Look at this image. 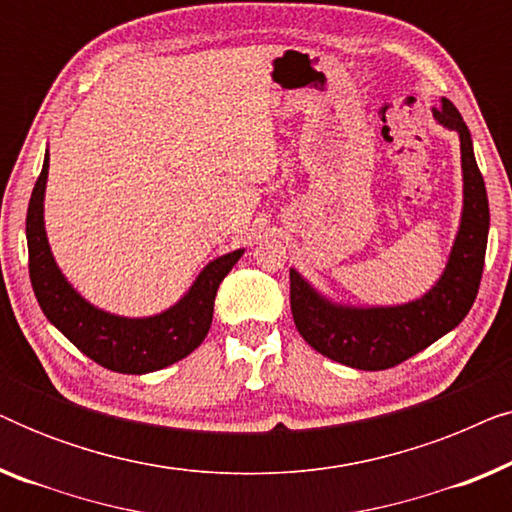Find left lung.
<instances>
[{"mask_svg": "<svg viewBox=\"0 0 512 512\" xmlns=\"http://www.w3.org/2000/svg\"><path fill=\"white\" fill-rule=\"evenodd\" d=\"M438 123L459 132L464 214L450 261L438 284L415 303L398 307H340L328 303L291 270V312L298 333L328 359L359 370H387L433 345L459 326L478 296L485 268L489 202L473 156L471 132L450 100L433 109Z\"/></svg>", "mask_w": 512, "mask_h": 512, "instance_id": "8db88e82", "label": "left lung"}]
</instances>
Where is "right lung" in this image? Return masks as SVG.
I'll return each mask as SVG.
<instances>
[{"mask_svg":"<svg viewBox=\"0 0 512 512\" xmlns=\"http://www.w3.org/2000/svg\"><path fill=\"white\" fill-rule=\"evenodd\" d=\"M48 177V153L34 184L27 207V251L30 282L46 319L72 345L100 363L102 368L125 375H144L167 368L198 349L209 333L214 298L223 277L244 254L242 249L216 258L200 272L191 291L177 305L149 319L114 317L86 303L55 265L44 230V188Z\"/></svg>","mask_w":512,"mask_h":512,"instance_id":"add662e5","label":"right lung"}]
</instances>
